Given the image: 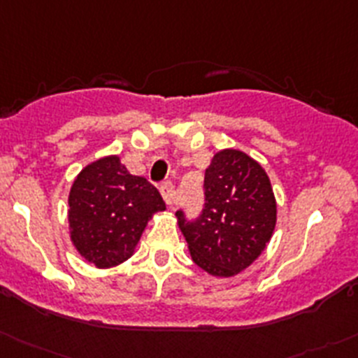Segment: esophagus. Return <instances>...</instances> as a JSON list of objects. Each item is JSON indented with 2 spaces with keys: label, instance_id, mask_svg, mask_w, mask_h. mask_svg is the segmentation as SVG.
<instances>
[{
  "label": "esophagus",
  "instance_id": "34e87169",
  "mask_svg": "<svg viewBox=\"0 0 358 358\" xmlns=\"http://www.w3.org/2000/svg\"><path fill=\"white\" fill-rule=\"evenodd\" d=\"M160 194H162L164 201L173 208V205H175V185L171 182H164L160 185Z\"/></svg>",
  "mask_w": 358,
  "mask_h": 358
}]
</instances>
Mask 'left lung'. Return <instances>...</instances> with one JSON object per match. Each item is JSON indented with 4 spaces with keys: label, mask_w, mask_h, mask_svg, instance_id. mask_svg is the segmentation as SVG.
Here are the masks:
<instances>
[{
    "label": "left lung",
    "mask_w": 358,
    "mask_h": 358,
    "mask_svg": "<svg viewBox=\"0 0 358 358\" xmlns=\"http://www.w3.org/2000/svg\"><path fill=\"white\" fill-rule=\"evenodd\" d=\"M205 205L196 219L176 212L192 262L231 277L255 262L275 228V198L265 169L238 150L215 153L205 171Z\"/></svg>",
    "instance_id": "left-lung-1"
}]
</instances>
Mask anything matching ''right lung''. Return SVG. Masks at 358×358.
I'll list each match as a JSON object with an SVG mask.
<instances>
[{"instance_id":"right-lung-1","label":"right lung","mask_w":358,"mask_h":358,"mask_svg":"<svg viewBox=\"0 0 358 358\" xmlns=\"http://www.w3.org/2000/svg\"><path fill=\"white\" fill-rule=\"evenodd\" d=\"M69 206L73 245L99 268L129 259L153 213L166 208L159 190L143 176L130 175L116 155L79 173Z\"/></svg>"}]
</instances>
